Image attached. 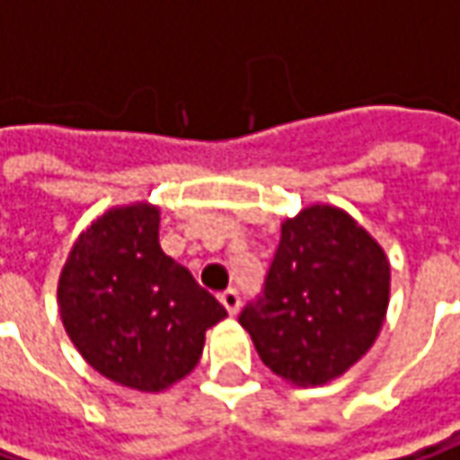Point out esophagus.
<instances>
[{
	"label": "esophagus",
	"instance_id": "esophagus-1",
	"mask_svg": "<svg viewBox=\"0 0 460 460\" xmlns=\"http://www.w3.org/2000/svg\"><path fill=\"white\" fill-rule=\"evenodd\" d=\"M218 301L224 304V309L229 311L231 316H234V314L239 311V304H242V301H239V293H236V290H234V288L224 290V293L218 296Z\"/></svg>",
	"mask_w": 460,
	"mask_h": 460
}]
</instances>
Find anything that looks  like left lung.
Masks as SVG:
<instances>
[{
  "mask_svg": "<svg viewBox=\"0 0 460 460\" xmlns=\"http://www.w3.org/2000/svg\"><path fill=\"white\" fill-rule=\"evenodd\" d=\"M389 293L384 247L348 210L314 203L280 224L265 290L239 324L275 376L322 386L373 348Z\"/></svg>",
  "mask_w": 460,
  "mask_h": 460,
  "instance_id": "1",
  "label": "left lung"
}]
</instances>
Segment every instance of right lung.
<instances>
[{"label": "right lung", "instance_id": "add662e5", "mask_svg": "<svg viewBox=\"0 0 460 460\" xmlns=\"http://www.w3.org/2000/svg\"><path fill=\"white\" fill-rule=\"evenodd\" d=\"M58 311L79 355L126 389L159 394L190 373L226 309L159 247V208L115 206L71 247Z\"/></svg>", "mask_w": 460, "mask_h": 460}]
</instances>
